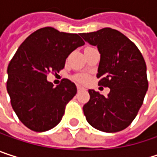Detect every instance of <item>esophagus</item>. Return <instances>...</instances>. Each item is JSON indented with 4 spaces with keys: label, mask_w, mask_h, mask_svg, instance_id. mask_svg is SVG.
I'll use <instances>...</instances> for the list:
<instances>
[{
    "label": "esophagus",
    "mask_w": 157,
    "mask_h": 157,
    "mask_svg": "<svg viewBox=\"0 0 157 157\" xmlns=\"http://www.w3.org/2000/svg\"><path fill=\"white\" fill-rule=\"evenodd\" d=\"M77 90H78V91H81V90H82V87L81 85H77Z\"/></svg>",
    "instance_id": "obj_1"
}]
</instances>
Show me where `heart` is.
I'll return each instance as SVG.
<instances>
[{
	"label": "heart",
	"instance_id": "heart-1",
	"mask_svg": "<svg viewBox=\"0 0 157 157\" xmlns=\"http://www.w3.org/2000/svg\"><path fill=\"white\" fill-rule=\"evenodd\" d=\"M75 80L78 81L79 82H84L86 80H87V77L85 75H77L75 77Z\"/></svg>",
	"mask_w": 157,
	"mask_h": 157
}]
</instances>
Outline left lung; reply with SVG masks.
Segmentation results:
<instances>
[{"label":"left lung","mask_w":157,"mask_h":157,"mask_svg":"<svg viewBox=\"0 0 157 157\" xmlns=\"http://www.w3.org/2000/svg\"><path fill=\"white\" fill-rule=\"evenodd\" d=\"M80 35L98 49V84L110 88L107 96L88 91L90 100L82 108L85 118L97 130L122 131L136 118L148 89L144 57L136 44L116 30L104 28Z\"/></svg>","instance_id":"8db88e82"}]
</instances>
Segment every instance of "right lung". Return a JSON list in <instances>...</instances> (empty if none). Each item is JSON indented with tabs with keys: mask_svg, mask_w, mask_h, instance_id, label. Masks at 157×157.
I'll use <instances>...</instances> for the list:
<instances>
[{
	"mask_svg": "<svg viewBox=\"0 0 157 157\" xmlns=\"http://www.w3.org/2000/svg\"><path fill=\"white\" fill-rule=\"evenodd\" d=\"M83 44L79 34L44 27L33 33L18 48L7 69V92L13 109L26 127L45 132L61 122L65 105L77 88L68 79L53 87L47 75L59 73L68 55Z\"/></svg>",
	"mask_w": 157,
	"mask_h": 157,
	"instance_id": "right-lung-1",
	"label": "right lung"
}]
</instances>
